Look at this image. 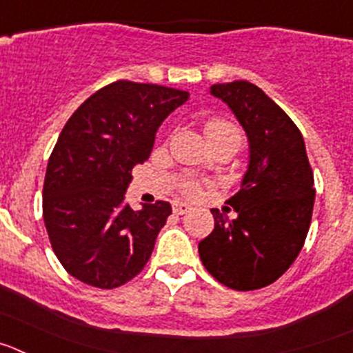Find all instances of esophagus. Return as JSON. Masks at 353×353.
Returning <instances> with one entry per match:
<instances>
[{
  "label": "esophagus",
  "mask_w": 353,
  "mask_h": 353,
  "mask_svg": "<svg viewBox=\"0 0 353 353\" xmlns=\"http://www.w3.org/2000/svg\"><path fill=\"white\" fill-rule=\"evenodd\" d=\"M191 210V205L183 203V201H173V212L176 215H183Z\"/></svg>",
  "instance_id": "34e87169"
}]
</instances>
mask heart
<instances>
[{
	"mask_svg": "<svg viewBox=\"0 0 353 353\" xmlns=\"http://www.w3.org/2000/svg\"><path fill=\"white\" fill-rule=\"evenodd\" d=\"M205 132H207L210 145H215V143H232L236 150L240 148L242 139H244L239 125L226 120V118H208L207 123H205ZM180 191L187 196H196L199 192V185L192 182V180H185V182L180 183Z\"/></svg>",
	"mask_w": 353,
	"mask_h": 353,
	"instance_id": "1",
	"label": "heart"
}]
</instances>
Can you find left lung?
Returning a JSON list of instances; mask_svg holds the SVG:
<instances>
[{"label":"left lung","instance_id":"left-lung-1","mask_svg":"<svg viewBox=\"0 0 353 353\" xmlns=\"http://www.w3.org/2000/svg\"><path fill=\"white\" fill-rule=\"evenodd\" d=\"M210 93L242 123L251 161L240 191L226 201L236 217L212 208L214 230L198 251L221 285L249 292L272 285L299 256L313 215V170L299 127L256 84H214Z\"/></svg>","mask_w":353,"mask_h":353}]
</instances>
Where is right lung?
<instances>
[{"label": "right lung", "instance_id": "right-lung-1", "mask_svg": "<svg viewBox=\"0 0 353 353\" xmlns=\"http://www.w3.org/2000/svg\"><path fill=\"white\" fill-rule=\"evenodd\" d=\"M189 93L159 84L114 81L68 118L48 162L43 223L70 276L113 290L148 263L171 214L168 201L123 203L132 168L148 161L155 132Z\"/></svg>", "mask_w": 353, "mask_h": 353}]
</instances>
